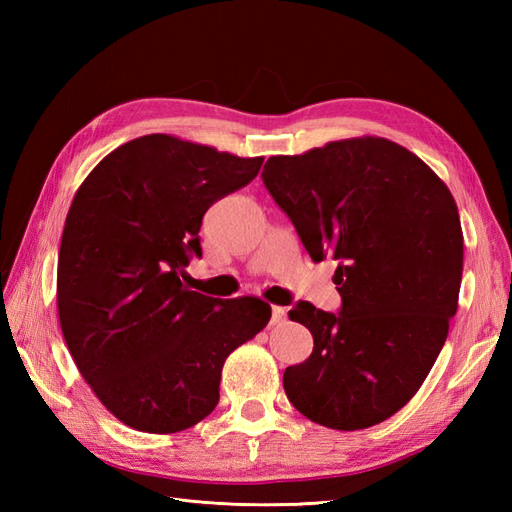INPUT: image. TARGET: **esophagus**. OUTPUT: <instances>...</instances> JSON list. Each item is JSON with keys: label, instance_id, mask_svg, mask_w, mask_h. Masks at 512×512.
Returning <instances> with one entry per match:
<instances>
[{"label": "esophagus", "instance_id": "1", "mask_svg": "<svg viewBox=\"0 0 512 512\" xmlns=\"http://www.w3.org/2000/svg\"><path fill=\"white\" fill-rule=\"evenodd\" d=\"M284 318H286V309L280 307V305H273V309H271V324H280V322H284Z\"/></svg>", "mask_w": 512, "mask_h": 512}]
</instances>
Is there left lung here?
I'll list each match as a JSON object with an SVG mask.
<instances>
[{
  "mask_svg": "<svg viewBox=\"0 0 512 512\" xmlns=\"http://www.w3.org/2000/svg\"><path fill=\"white\" fill-rule=\"evenodd\" d=\"M262 181L312 260H339L342 312L299 303L314 337L286 367L284 391L309 421L378 425L421 389L457 312L463 232L446 183L406 147L359 136L301 156H271Z\"/></svg>",
  "mask_w": 512,
  "mask_h": 512,
  "instance_id": "1",
  "label": "left lung"
}]
</instances>
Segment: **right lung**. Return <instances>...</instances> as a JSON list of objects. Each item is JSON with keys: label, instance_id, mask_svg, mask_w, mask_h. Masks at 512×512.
<instances>
[{"label": "right lung", "instance_id": "right-lung-1", "mask_svg": "<svg viewBox=\"0 0 512 512\" xmlns=\"http://www.w3.org/2000/svg\"><path fill=\"white\" fill-rule=\"evenodd\" d=\"M262 160L147 134L108 153L76 190L57 314L81 376L123 425L177 433L203 421L228 354L267 327L262 299H213L179 280L200 256L205 211L250 183Z\"/></svg>", "mask_w": 512, "mask_h": 512}]
</instances>
